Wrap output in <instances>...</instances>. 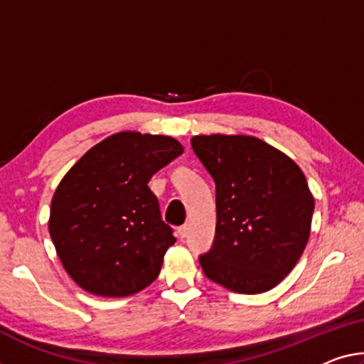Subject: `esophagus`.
I'll return each mask as SVG.
<instances>
[{
  "instance_id": "34e87169",
  "label": "esophagus",
  "mask_w": 364,
  "mask_h": 364,
  "mask_svg": "<svg viewBox=\"0 0 364 364\" xmlns=\"http://www.w3.org/2000/svg\"><path fill=\"white\" fill-rule=\"evenodd\" d=\"M177 232H178V237H181V239H186V237H187V234H188V226H187V225L181 226V228L177 229Z\"/></svg>"
}]
</instances>
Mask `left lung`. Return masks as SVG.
I'll return each instance as SVG.
<instances>
[{"label":"left lung","instance_id":"left-lung-1","mask_svg":"<svg viewBox=\"0 0 364 364\" xmlns=\"http://www.w3.org/2000/svg\"><path fill=\"white\" fill-rule=\"evenodd\" d=\"M197 158L216 186V232L198 257L206 278L236 293L272 289L307 244L314 198L293 159L259 138L200 135Z\"/></svg>","mask_w":364,"mask_h":364}]
</instances>
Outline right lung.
I'll list each match as a JSON object with an SVG mask.
<instances>
[{"label": "right lung", "mask_w": 364, "mask_h": 364, "mask_svg": "<svg viewBox=\"0 0 364 364\" xmlns=\"http://www.w3.org/2000/svg\"><path fill=\"white\" fill-rule=\"evenodd\" d=\"M182 153L171 136L117 133L63 177L48 231L65 270L82 289L119 298L158 278L176 237L148 182Z\"/></svg>", "instance_id": "obj_1"}]
</instances>
